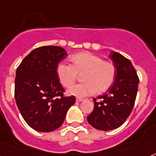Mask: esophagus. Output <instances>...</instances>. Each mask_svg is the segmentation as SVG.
I'll return each instance as SVG.
<instances>
[{
    "label": "esophagus",
    "mask_w": 156,
    "mask_h": 156,
    "mask_svg": "<svg viewBox=\"0 0 156 156\" xmlns=\"http://www.w3.org/2000/svg\"><path fill=\"white\" fill-rule=\"evenodd\" d=\"M83 101V99H82V98H76V102H81V101Z\"/></svg>",
    "instance_id": "1"
}]
</instances>
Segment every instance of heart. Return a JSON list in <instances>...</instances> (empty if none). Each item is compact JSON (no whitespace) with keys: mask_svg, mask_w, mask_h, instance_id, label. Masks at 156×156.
I'll return each instance as SVG.
<instances>
[{"mask_svg":"<svg viewBox=\"0 0 156 156\" xmlns=\"http://www.w3.org/2000/svg\"><path fill=\"white\" fill-rule=\"evenodd\" d=\"M71 65L59 62L56 74L60 83L65 87L74 84L78 74L82 76L83 82L74 85L67 90L69 95L78 98L89 96L96 92H106L114 82L116 67L108 61H103L100 56L90 52H81L70 57Z\"/></svg>","mask_w":156,"mask_h":156,"instance_id":"b5f03b06","label":"heart"}]
</instances>
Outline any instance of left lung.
I'll use <instances>...</instances> for the list:
<instances>
[{"instance_id":"obj_1","label":"left lung","mask_w":156,"mask_h":156,"mask_svg":"<svg viewBox=\"0 0 156 156\" xmlns=\"http://www.w3.org/2000/svg\"><path fill=\"white\" fill-rule=\"evenodd\" d=\"M109 57L116 67L114 83L107 94L98 97L99 101L94 99V110L87 116L89 124L101 131L124 124L133 110L138 90L139 78L130 60L116 51L110 52Z\"/></svg>"}]
</instances>
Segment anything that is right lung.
I'll return each instance as SVG.
<instances>
[{"label":"right lung","instance_id":"add662e5","mask_svg":"<svg viewBox=\"0 0 156 156\" xmlns=\"http://www.w3.org/2000/svg\"><path fill=\"white\" fill-rule=\"evenodd\" d=\"M58 46L31 51L16 69L15 99L20 112L34 130L50 133L62 125L75 97H64L56 67L67 56Z\"/></svg>","mask_w":156,"mask_h":156}]
</instances>
